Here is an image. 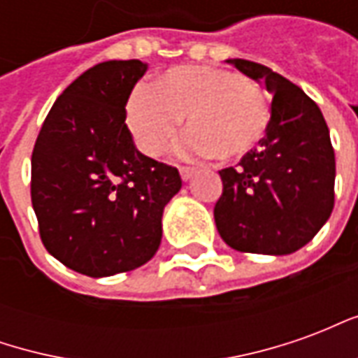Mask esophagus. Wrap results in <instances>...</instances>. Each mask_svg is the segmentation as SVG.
<instances>
[{
    "instance_id": "obj_1",
    "label": "esophagus",
    "mask_w": 358,
    "mask_h": 358,
    "mask_svg": "<svg viewBox=\"0 0 358 358\" xmlns=\"http://www.w3.org/2000/svg\"><path fill=\"white\" fill-rule=\"evenodd\" d=\"M180 176H182V180H189L194 176V169L192 166H180Z\"/></svg>"
}]
</instances>
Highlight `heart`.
<instances>
[{
    "label": "heart",
    "mask_w": 358,
    "mask_h": 358,
    "mask_svg": "<svg viewBox=\"0 0 358 358\" xmlns=\"http://www.w3.org/2000/svg\"><path fill=\"white\" fill-rule=\"evenodd\" d=\"M184 117V155L226 161L259 143L268 128L270 103L259 84L218 66L171 69L153 88H138L126 103L128 128L149 157L171 148Z\"/></svg>",
    "instance_id": "1"
}]
</instances>
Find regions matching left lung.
<instances>
[{"label": "left lung", "mask_w": 358, "mask_h": 358, "mask_svg": "<svg viewBox=\"0 0 358 358\" xmlns=\"http://www.w3.org/2000/svg\"><path fill=\"white\" fill-rule=\"evenodd\" d=\"M228 63L263 82L274 97L259 145L218 172L217 230L241 253L289 255L315 238L334 209L330 132L318 105L282 74L245 59Z\"/></svg>", "instance_id": "1"}]
</instances>
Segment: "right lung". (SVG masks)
<instances>
[{
    "instance_id": "obj_1",
    "label": "right lung",
    "mask_w": 358,
    "mask_h": 358,
    "mask_svg": "<svg viewBox=\"0 0 358 358\" xmlns=\"http://www.w3.org/2000/svg\"><path fill=\"white\" fill-rule=\"evenodd\" d=\"M148 63L105 61L80 74L43 120L32 151L30 195L43 248L92 278L113 276L155 255L178 169L141 155L126 101Z\"/></svg>"
}]
</instances>
